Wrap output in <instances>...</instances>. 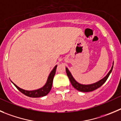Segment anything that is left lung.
Listing matches in <instances>:
<instances>
[{
	"label": "left lung",
	"instance_id": "obj_1",
	"mask_svg": "<svg viewBox=\"0 0 121 121\" xmlns=\"http://www.w3.org/2000/svg\"><path fill=\"white\" fill-rule=\"evenodd\" d=\"M113 66H113L112 67L110 70L109 71V72L108 73V74H107L106 76H105L104 78L100 80V81H98V82H95V83H92V84L90 85H83L78 83V82H76V80L73 78V76H72L71 73L70 72V71L69 70V69L67 67L66 68V71L67 76H68L69 79L71 83H72V86H73L74 88L76 89V90H78V91H81V92H91V91H94V90H96V89L100 88L103 84L104 83V82L106 81L107 79H108L109 75H110V73H111L112 71Z\"/></svg>",
	"mask_w": 121,
	"mask_h": 121
}]
</instances>
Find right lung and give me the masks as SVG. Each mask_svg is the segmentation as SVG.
I'll return each mask as SVG.
<instances>
[{
    "label": "right lung",
    "mask_w": 121,
    "mask_h": 121,
    "mask_svg": "<svg viewBox=\"0 0 121 121\" xmlns=\"http://www.w3.org/2000/svg\"><path fill=\"white\" fill-rule=\"evenodd\" d=\"M57 66H56L54 67V68L51 71V72L49 74V76H48V80L47 81V83H45V85L43 86L41 88H39L38 90H33V91H27V90H24L23 89L20 88V87H18V86H17L16 85L13 83L15 87L19 90L21 92H22V94H24V95H27L28 97H33V98H36V97H43L47 95L48 93L49 92L50 90H51L52 85V82H53V79H54V75L55 74V72H56V69H57Z\"/></svg>",
    "instance_id": "add662e5"
}]
</instances>
